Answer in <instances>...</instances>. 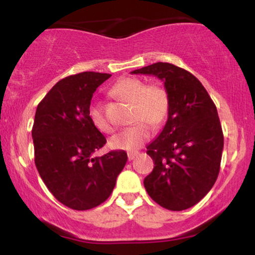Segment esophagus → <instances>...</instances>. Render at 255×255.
<instances>
[{"instance_id":"esophagus-1","label":"esophagus","mask_w":255,"mask_h":255,"mask_svg":"<svg viewBox=\"0 0 255 255\" xmlns=\"http://www.w3.org/2000/svg\"><path fill=\"white\" fill-rule=\"evenodd\" d=\"M137 155H138V152H130V153H128V161H131V160H133Z\"/></svg>"}]
</instances>
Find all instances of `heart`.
Here are the masks:
<instances>
[{"instance_id": "1", "label": "heart", "mask_w": 255, "mask_h": 255, "mask_svg": "<svg viewBox=\"0 0 255 255\" xmlns=\"http://www.w3.org/2000/svg\"><path fill=\"white\" fill-rule=\"evenodd\" d=\"M115 96L133 103L132 121L139 122L124 128L110 138L109 146L118 151H135L140 148L151 137L152 125H159L168 113V95L159 85L146 86L141 80L124 78L117 81L111 88ZM88 117L92 124L101 132H111L113 127L99 102H93L88 108Z\"/></svg>"}]
</instances>
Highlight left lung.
<instances>
[{
  "mask_svg": "<svg viewBox=\"0 0 255 255\" xmlns=\"http://www.w3.org/2000/svg\"><path fill=\"white\" fill-rule=\"evenodd\" d=\"M131 73L161 80L169 101L166 125L147 146L155 166L145 189L162 208L186 210L217 180L224 147L217 108L198 79L175 65L155 62Z\"/></svg>",
  "mask_w": 255,
  "mask_h": 255,
  "instance_id": "1",
  "label": "left lung"
}]
</instances>
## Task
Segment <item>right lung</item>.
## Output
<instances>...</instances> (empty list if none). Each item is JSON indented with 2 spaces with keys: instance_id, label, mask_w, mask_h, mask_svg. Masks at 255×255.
<instances>
[{
  "instance_id": "right-lung-1",
  "label": "right lung",
  "mask_w": 255,
  "mask_h": 255,
  "mask_svg": "<svg viewBox=\"0 0 255 255\" xmlns=\"http://www.w3.org/2000/svg\"><path fill=\"white\" fill-rule=\"evenodd\" d=\"M110 76L95 72L67 76L52 87L36 110L34 163L52 195L74 210L103 203L128 161L124 151L93 158L107 139L90 122L88 108L97 87Z\"/></svg>"
}]
</instances>
